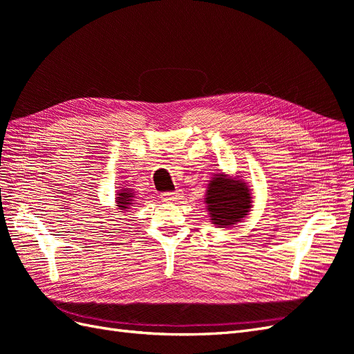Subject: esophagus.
I'll return each instance as SVG.
<instances>
[{
    "instance_id": "esophagus-1",
    "label": "esophagus",
    "mask_w": 354,
    "mask_h": 354,
    "mask_svg": "<svg viewBox=\"0 0 354 354\" xmlns=\"http://www.w3.org/2000/svg\"><path fill=\"white\" fill-rule=\"evenodd\" d=\"M162 196V201L165 202H176L181 198V192L177 190V192H165V194L160 195Z\"/></svg>"
}]
</instances>
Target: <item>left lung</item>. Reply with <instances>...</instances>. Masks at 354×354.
I'll return each instance as SVG.
<instances>
[{
    "mask_svg": "<svg viewBox=\"0 0 354 354\" xmlns=\"http://www.w3.org/2000/svg\"><path fill=\"white\" fill-rule=\"evenodd\" d=\"M205 203L212 224L218 227H232L248 216L252 198L243 180L230 178L226 174H214L208 183Z\"/></svg>",
    "mask_w": 354,
    "mask_h": 354,
    "instance_id": "1",
    "label": "left lung"
}]
</instances>
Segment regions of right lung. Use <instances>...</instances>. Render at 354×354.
Here are the masks:
<instances>
[{
    "mask_svg": "<svg viewBox=\"0 0 354 354\" xmlns=\"http://www.w3.org/2000/svg\"><path fill=\"white\" fill-rule=\"evenodd\" d=\"M133 198H134V192L131 189H122L121 192H118L116 201H115L118 209H122V211L130 209V205L133 203Z\"/></svg>",
    "mask_w": 354,
    "mask_h": 354,
    "instance_id": "right-lung-1",
    "label": "right lung"
}]
</instances>
